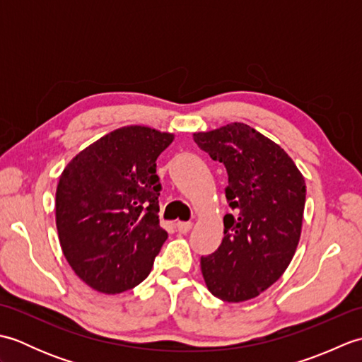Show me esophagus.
Listing matches in <instances>:
<instances>
[{"label":"esophagus","mask_w":362,"mask_h":362,"mask_svg":"<svg viewBox=\"0 0 362 362\" xmlns=\"http://www.w3.org/2000/svg\"><path fill=\"white\" fill-rule=\"evenodd\" d=\"M175 228L179 233H188L193 228V222H177Z\"/></svg>","instance_id":"34e87169"}]
</instances>
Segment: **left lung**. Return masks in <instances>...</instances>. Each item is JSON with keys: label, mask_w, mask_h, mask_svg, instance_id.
<instances>
[{"label": "left lung", "mask_w": 362, "mask_h": 362, "mask_svg": "<svg viewBox=\"0 0 362 362\" xmlns=\"http://www.w3.org/2000/svg\"><path fill=\"white\" fill-rule=\"evenodd\" d=\"M228 174L224 238L201 258L206 288L224 302L259 296L286 271L302 233L306 185L279 144L244 122L193 134Z\"/></svg>", "instance_id": "obj_1"}]
</instances>
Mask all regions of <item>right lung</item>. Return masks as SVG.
Wrapping results in <instances>:
<instances>
[{
    "label": "right lung",
    "mask_w": 362,
    "mask_h": 362,
    "mask_svg": "<svg viewBox=\"0 0 362 362\" xmlns=\"http://www.w3.org/2000/svg\"><path fill=\"white\" fill-rule=\"evenodd\" d=\"M174 134L149 126L115 129L74 156L59 177L60 247L82 281L103 294L149 275L168 233L160 227L157 158Z\"/></svg>",
    "instance_id": "add662e5"
}]
</instances>
